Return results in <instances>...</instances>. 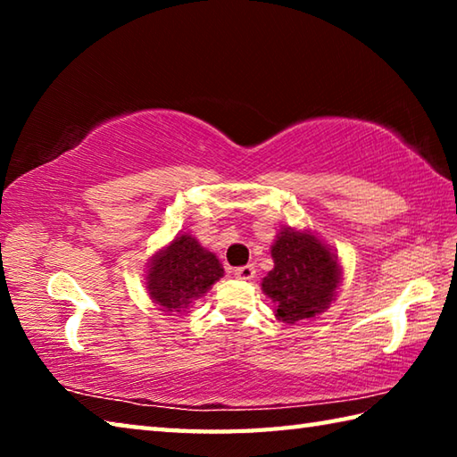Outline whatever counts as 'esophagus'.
I'll list each match as a JSON object with an SVG mask.
<instances>
[{
	"instance_id": "34e87169",
	"label": "esophagus",
	"mask_w": 457,
	"mask_h": 457,
	"mask_svg": "<svg viewBox=\"0 0 457 457\" xmlns=\"http://www.w3.org/2000/svg\"><path fill=\"white\" fill-rule=\"evenodd\" d=\"M234 276L239 278V280H252L253 276H256V268H253L252 264L247 266H239L234 270Z\"/></svg>"
}]
</instances>
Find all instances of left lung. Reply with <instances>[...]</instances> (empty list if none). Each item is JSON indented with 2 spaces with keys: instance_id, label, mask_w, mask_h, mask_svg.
<instances>
[{
  "instance_id": "obj_1",
  "label": "left lung",
  "mask_w": 457,
  "mask_h": 457,
  "mask_svg": "<svg viewBox=\"0 0 457 457\" xmlns=\"http://www.w3.org/2000/svg\"><path fill=\"white\" fill-rule=\"evenodd\" d=\"M274 268L262 290L276 303V319L298 322L324 312L340 282L337 256L311 231L284 228L272 245Z\"/></svg>"
}]
</instances>
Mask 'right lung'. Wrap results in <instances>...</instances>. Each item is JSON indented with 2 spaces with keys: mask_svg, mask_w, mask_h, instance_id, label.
I'll return each mask as SVG.
<instances>
[{
  "mask_svg": "<svg viewBox=\"0 0 457 457\" xmlns=\"http://www.w3.org/2000/svg\"><path fill=\"white\" fill-rule=\"evenodd\" d=\"M223 276L215 253L189 234L177 236L153 258L146 272V290L165 312H183Z\"/></svg>",
  "mask_w": 457,
  "mask_h": 457,
  "instance_id": "add662e5",
  "label": "right lung"
}]
</instances>
